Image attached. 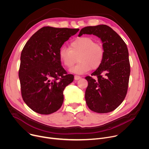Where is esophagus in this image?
I'll return each mask as SVG.
<instances>
[{"mask_svg":"<svg viewBox=\"0 0 149 149\" xmlns=\"http://www.w3.org/2000/svg\"><path fill=\"white\" fill-rule=\"evenodd\" d=\"M81 77H79V76H78V75H75V76H74V79H75V80H78V79H81Z\"/></svg>","mask_w":149,"mask_h":149,"instance_id":"obj_1","label":"esophagus"}]
</instances>
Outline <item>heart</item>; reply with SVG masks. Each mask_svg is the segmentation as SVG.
Here are the masks:
<instances>
[{"instance_id": "obj_1", "label": "heart", "mask_w": 149, "mask_h": 149, "mask_svg": "<svg viewBox=\"0 0 149 149\" xmlns=\"http://www.w3.org/2000/svg\"><path fill=\"white\" fill-rule=\"evenodd\" d=\"M59 57L67 68L74 65L78 57V63L71 71L83 74L101 67L105 57V50L101 44L95 42L91 37L82 36L71 41L70 48L62 47L59 51Z\"/></svg>"}]
</instances>
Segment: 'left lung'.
<instances>
[{"label":"left lung","instance_id":"left-lung-1","mask_svg":"<svg viewBox=\"0 0 149 149\" xmlns=\"http://www.w3.org/2000/svg\"><path fill=\"white\" fill-rule=\"evenodd\" d=\"M83 34L94 35L101 39L105 50L102 65L87 76L88 82L85 98L88 108L98 113H107L116 109L124 100L128 90L130 65L129 51L123 39L105 25L82 28Z\"/></svg>","mask_w":149,"mask_h":149}]
</instances>
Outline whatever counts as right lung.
<instances>
[{
    "label": "right lung",
    "mask_w": 149,
    "mask_h": 149,
    "mask_svg": "<svg viewBox=\"0 0 149 149\" xmlns=\"http://www.w3.org/2000/svg\"><path fill=\"white\" fill-rule=\"evenodd\" d=\"M78 31L45 26L35 32L24 47L19 70L21 94L33 111L47 115L62 106L63 91L74 77L62 67L59 51Z\"/></svg>",
    "instance_id": "add662e5"
}]
</instances>
